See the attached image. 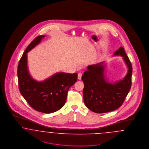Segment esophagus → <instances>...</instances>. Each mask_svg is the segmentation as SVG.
Here are the masks:
<instances>
[{"mask_svg":"<svg viewBox=\"0 0 149 149\" xmlns=\"http://www.w3.org/2000/svg\"><path fill=\"white\" fill-rule=\"evenodd\" d=\"M81 77H82V73H81V72L78 73V79L79 80H80L81 79Z\"/></svg>","mask_w":149,"mask_h":149,"instance_id":"obj_1","label":"esophagus"}]
</instances>
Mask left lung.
<instances>
[{
	"label": "left lung",
	"instance_id": "obj_1",
	"mask_svg": "<svg viewBox=\"0 0 149 149\" xmlns=\"http://www.w3.org/2000/svg\"><path fill=\"white\" fill-rule=\"evenodd\" d=\"M114 55L122 57L127 66V73L122 80L109 83L104 76V62L88 66L81 77L84 84V102L86 107L93 112L103 113L118 109L131 89L132 67L129 58L122 47Z\"/></svg>",
	"mask_w": 149,
	"mask_h": 149
}]
</instances>
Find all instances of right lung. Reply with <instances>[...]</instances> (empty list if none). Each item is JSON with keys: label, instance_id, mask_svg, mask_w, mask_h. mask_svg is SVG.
Masks as SVG:
<instances>
[{"label": "right lung", "instance_id": "obj_1", "mask_svg": "<svg viewBox=\"0 0 149 149\" xmlns=\"http://www.w3.org/2000/svg\"><path fill=\"white\" fill-rule=\"evenodd\" d=\"M45 37L37 36L29 45L19 60L17 74L19 91L29 106L37 111L51 113L64 106L68 90L76 83L78 74L57 72L42 81L32 78L28 69L27 54Z\"/></svg>", "mask_w": 149, "mask_h": 149}]
</instances>
